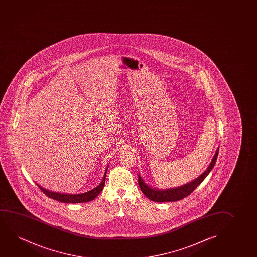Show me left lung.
<instances>
[{
  "instance_id": "left-lung-1",
  "label": "left lung",
  "mask_w": 257,
  "mask_h": 257,
  "mask_svg": "<svg viewBox=\"0 0 257 257\" xmlns=\"http://www.w3.org/2000/svg\"><path fill=\"white\" fill-rule=\"evenodd\" d=\"M218 150H219V147L216 150V153L211 160V163L209 164L207 169L202 175L190 183L183 184L182 186L172 188V189H167V190L153 189L152 187L148 186V184L145 183L141 175L139 174V185H140L141 191L143 192L146 197L155 202H175V201L183 199L187 196H189L205 179V177L209 175V173L211 172V169H213L216 161H217Z\"/></svg>"
}]
</instances>
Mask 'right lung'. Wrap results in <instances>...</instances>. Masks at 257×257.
Listing matches in <instances>:
<instances>
[{"label":"right lung","instance_id":"obj_1","mask_svg":"<svg viewBox=\"0 0 257 257\" xmlns=\"http://www.w3.org/2000/svg\"><path fill=\"white\" fill-rule=\"evenodd\" d=\"M108 167H109V165L107 166L105 172H104V175H103V177H102V182L100 183L98 186L95 187L94 189H92V190L87 191L85 193H59V192H53V191L46 190L43 187L39 185L38 183H37V185H38L40 190H42L44 193L46 194L47 197H49L50 198H53L54 200L59 201V202H61V203H71V204L86 203V202L94 200L95 197L98 196L99 193L102 191L103 187H104V184H105L106 173H107V170H108Z\"/></svg>","mask_w":257,"mask_h":257}]
</instances>
